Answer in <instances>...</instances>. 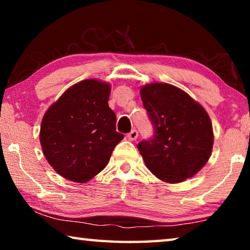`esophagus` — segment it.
<instances>
[{"label":"esophagus","mask_w":250,"mask_h":250,"mask_svg":"<svg viewBox=\"0 0 250 250\" xmlns=\"http://www.w3.org/2000/svg\"><path fill=\"white\" fill-rule=\"evenodd\" d=\"M138 135H139L138 131L137 130H132L130 133H128V135H126V137H128V139H129L130 141H134V140H137V139H138Z\"/></svg>","instance_id":"obj_1"}]
</instances>
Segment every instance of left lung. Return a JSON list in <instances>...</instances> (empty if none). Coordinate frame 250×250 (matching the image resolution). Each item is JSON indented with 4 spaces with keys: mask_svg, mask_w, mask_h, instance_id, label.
Here are the masks:
<instances>
[{
    "mask_svg": "<svg viewBox=\"0 0 250 250\" xmlns=\"http://www.w3.org/2000/svg\"><path fill=\"white\" fill-rule=\"evenodd\" d=\"M153 137L137 146L146 167L167 183L189 179L208 161L213 126L205 109L168 83H149L140 90Z\"/></svg>",
    "mask_w": 250,
    "mask_h": 250,
    "instance_id": "1",
    "label": "left lung"
}]
</instances>
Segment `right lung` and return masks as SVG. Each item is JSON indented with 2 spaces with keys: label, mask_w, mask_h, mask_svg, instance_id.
<instances>
[{
  "label": "right lung",
  "mask_w": 250,
  "mask_h": 250,
  "mask_svg": "<svg viewBox=\"0 0 250 250\" xmlns=\"http://www.w3.org/2000/svg\"><path fill=\"white\" fill-rule=\"evenodd\" d=\"M109 83L86 79L68 88L45 112L40 140L44 155L59 175L84 183L107 167L124 139L109 108Z\"/></svg>",
  "instance_id": "obj_1"
}]
</instances>
